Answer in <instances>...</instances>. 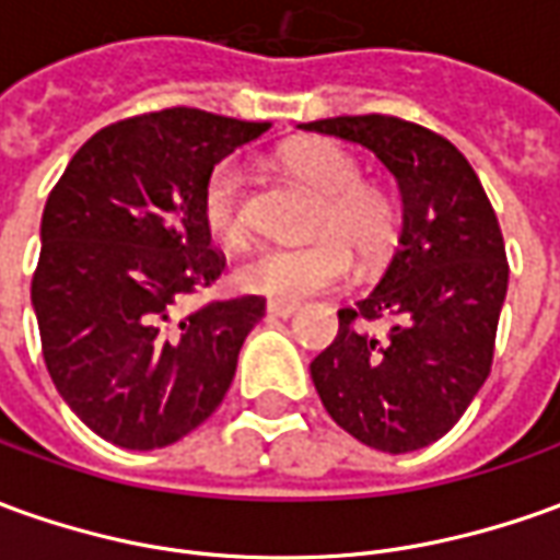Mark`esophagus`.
<instances>
[{"label": "esophagus", "instance_id": "esophagus-1", "mask_svg": "<svg viewBox=\"0 0 560 560\" xmlns=\"http://www.w3.org/2000/svg\"><path fill=\"white\" fill-rule=\"evenodd\" d=\"M268 317H277V319H289L299 314V304H287V302H268Z\"/></svg>", "mask_w": 560, "mask_h": 560}]
</instances>
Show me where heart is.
<instances>
[{"mask_svg":"<svg viewBox=\"0 0 560 560\" xmlns=\"http://www.w3.org/2000/svg\"><path fill=\"white\" fill-rule=\"evenodd\" d=\"M280 164L323 198L314 222V231L323 237L258 249L234 273L243 292L271 302L299 304L350 280V248L365 261H381L396 246V200L381 185L362 183L360 161L341 145L326 140L295 142L280 155ZM203 222L225 246L246 243L243 176L234 161L215 164L203 185Z\"/></svg>","mask_w":560,"mask_h":560,"instance_id":"obj_1","label":"heart"}]
</instances>
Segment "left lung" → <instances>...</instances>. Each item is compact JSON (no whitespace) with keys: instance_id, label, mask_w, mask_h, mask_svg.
Returning <instances> with one entry per match:
<instances>
[{"instance_id":"8db88e82","label":"left lung","mask_w":560,"mask_h":560,"mask_svg":"<svg viewBox=\"0 0 560 560\" xmlns=\"http://www.w3.org/2000/svg\"><path fill=\"white\" fill-rule=\"evenodd\" d=\"M357 142L390 170L402 234L365 299L338 311V335L311 377L331 420L362 445L405 454L460 420L491 372L506 302V246L491 200L445 137L393 115H341L299 125ZM387 318V336L371 323Z\"/></svg>"}]
</instances>
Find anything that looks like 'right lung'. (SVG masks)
<instances>
[{
    "label": "right lung",
    "instance_id": "right-lung-1",
    "mask_svg": "<svg viewBox=\"0 0 560 560\" xmlns=\"http://www.w3.org/2000/svg\"><path fill=\"white\" fill-rule=\"evenodd\" d=\"M268 127L185 106L137 115L84 142L48 195L33 277L45 365L81 423L118 448L179 442L229 393L265 302L173 311L225 268L203 185Z\"/></svg>",
    "mask_w": 560,
    "mask_h": 560
}]
</instances>
